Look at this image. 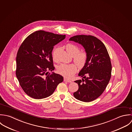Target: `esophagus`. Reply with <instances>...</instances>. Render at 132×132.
I'll use <instances>...</instances> for the list:
<instances>
[{"label":"esophagus","instance_id":"1","mask_svg":"<svg viewBox=\"0 0 132 132\" xmlns=\"http://www.w3.org/2000/svg\"><path fill=\"white\" fill-rule=\"evenodd\" d=\"M64 81H66V82H72V81L71 80H69V79H64Z\"/></svg>","mask_w":132,"mask_h":132}]
</instances>
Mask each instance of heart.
Returning <instances> with one entry per match:
<instances>
[{
  "mask_svg": "<svg viewBox=\"0 0 132 132\" xmlns=\"http://www.w3.org/2000/svg\"><path fill=\"white\" fill-rule=\"evenodd\" d=\"M68 53L73 56V61L79 68H82L86 64L87 55L84 52H79V48L72 44H68L66 46ZM55 51L53 52L54 57ZM57 70L59 73L66 78L70 79L78 71V67L75 64H61L58 66Z\"/></svg>",
  "mask_w": 132,
  "mask_h": 132,
  "instance_id": "b5f03b06",
  "label": "heart"
}]
</instances>
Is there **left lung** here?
Instances as JSON below:
<instances>
[{"label":"left lung","instance_id":"1","mask_svg":"<svg viewBox=\"0 0 132 132\" xmlns=\"http://www.w3.org/2000/svg\"><path fill=\"white\" fill-rule=\"evenodd\" d=\"M70 41L81 44L85 50L87 59L77 80L79 89L73 93L77 100L90 102L96 100L103 93L111 77L112 65L104 44L97 38L90 35H77Z\"/></svg>","mask_w":132,"mask_h":132}]
</instances>
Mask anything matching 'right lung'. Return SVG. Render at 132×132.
<instances>
[{
    "label": "right lung",
    "mask_w": 132,
    "mask_h": 132,
    "mask_svg": "<svg viewBox=\"0 0 132 132\" xmlns=\"http://www.w3.org/2000/svg\"><path fill=\"white\" fill-rule=\"evenodd\" d=\"M65 35L44 30L29 35L20 46L16 57V75L27 95L42 99L51 95L63 77L48 71L54 69L52 51L53 46L63 40Z\"/></svg>",
    "instance_id": "add662e5"
}]
</instances>
